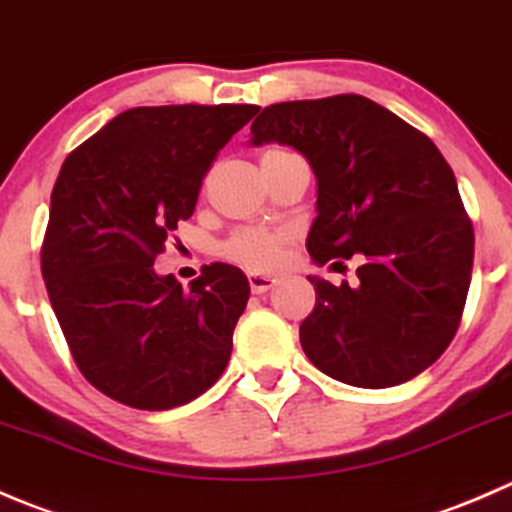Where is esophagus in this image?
Here are the masks:
<instances>
[{
	"label": "esophagus",
	"mask_w": 512,
	"mask_h": 512,
	"mask_svg": "<svg viewBox=\"0 0 512 512\" xmlns=\"http://www.w3.org/2000/svg\"><path fill=\"white\" fill-rule=\"evenodd\" d=\"M249 283H251V291L254 293H266L276 286L278 278L266 276V273H249Z\"/></svg>",
	"instance_id": "1"
}]
</instances>
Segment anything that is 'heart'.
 Masks as SVG:
<instances>
[{
  "label": "heart",
  "mask_w": 512,
  "mask_h": 512,
  "mask_svg": "<svg viewBox=\"0 0 512 512\" xmlns=\"http://www.w3.org/2000/svg\"><path fill=\"white\" fill-rule=\"evenodd\" d=\"M283 149H268L263 154ZM288 236L283 231L263 229V226H244L236 229L229 239L221 244V256L229 258L231 263L251 268V271H271L281 261V251L286 246Z\"/></svg>",
  "instance_id": "obj_1"
}]
</instances>
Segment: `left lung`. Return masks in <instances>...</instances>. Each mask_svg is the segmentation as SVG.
I'll use <instances>...</instances> for the list:
<instances>
[{
	"label": "left lung",
	"instance_id": "left-lung-1",
	"mask_svg": "<svg viewBox=\"0 0 512 512\" xmlns=\"http://www.w3.org/2000/svg\"><path fill=\"white\" fill-rule=\"evenodd\" d=\"M306 156L318 199L306 249L318 266L356 258V286L308 276L316 306L301 323L308 361L336 381L391 388L450 346L473 271V224L433 141L358 94L271 104L251 144Z\"/></svg>",
	"mask_w": 512,
	"mask_h": 512
}]
</instances>
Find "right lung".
Wrapping results in <instances>:
<instances>
[{
  "label": "right lung",
  "mask_w": 512,
  "mask_h": 512,
  "mask_svg": "<svg viewBox=\"0 0 512 512\" xmlns=\"http://www.w3.org/2000/svg\"><path fill=\"white\" fill-rule=\"evenodd\" d=\"M256 111L254 104L136 106L62 164L42 276L79 371L124 406H184L229 363L249 278L211 263L181 288L171 273L154 271V258L194 214L216 154Z\"/></svg>",
  "instance_id": "obj_1"
}]
</instances>
